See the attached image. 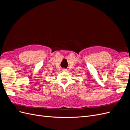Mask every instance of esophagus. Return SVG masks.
I'll use <instances>...</instances> for the list:
<instances>
[{
    "label": "esophagus",
    "mask_w": 130,
    "mask_h": 130,
    "mask_svg": "<svg viewBox=\"0 0 130 130\" xmlns=\"http://www.w3.org/2000/svg\"><path fill=\"white\" fill-rule=\"evenodd\" d=\"M66 70H67V69H64H64H62V71H63V72H66Z\"/></svg>",
    "instance_id": "esophagus-1"
}]
</instances>
